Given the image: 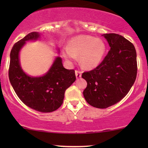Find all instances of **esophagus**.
I'll return each mask as SVG.
<instances>
[{
    "instance_id": "34e87169",
    "label": "esophagus",
    "mask_w": 148,
    "mask_h": 148,
    "mask_svg": "<svg viewBox=\"0 0 148 148\" xmlns=\"http://www.w3.org/2000/svg\"><path fill=\"white\" fill-rule=\"evenodd\" d=\"M75 74H76V76L77 79H79L81 76V74H82V72L81 71L79 70V69H76L75 70Z\"/></svg>"
}]
</instances>
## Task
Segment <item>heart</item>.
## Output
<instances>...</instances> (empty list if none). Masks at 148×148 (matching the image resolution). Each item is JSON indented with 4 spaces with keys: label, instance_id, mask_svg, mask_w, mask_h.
Segmentation results:
<instances>
[{
    "label": "heart",
    "instance_id": "1",
    "mask_svg": "<svg viewBox=\"0 0 148 148\" xmlns=\"http://www.w3.org/2000/svg\"><path fill=\"white\" fill-rule=\"evenodd\" d=\"M106 51V44L102 40L89 35H79L71 40L63 55L69 62L76 60V56H80L83 67L92 69L101 63Z\"/></svg>",
    "mask_w": 148,
    "mask_h": 148
}]
</instances>
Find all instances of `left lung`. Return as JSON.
<instances>
[{"instance_id": "8db88e82", "label": "left lung", "mask_w": 148, "mask_h": 148, "mask_svg": "<svg viewBox=\"0 0 148 148\" xmlns=\"http://www.w3.org/2000/svg\"><path fill=\"white\" fill-rule=\"evenodd\" d=\"M109 51L96 68L82 74L87 81L84 90L86 101L92 106L106 108L127 95L137 75L136 51L132 42L116 33L103 35Z\"/></svg>"}]
</instances>
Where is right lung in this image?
Wrapping results in <instances>:
<instances>
[{"label": "right lung", "mask_w": 148, "mask_h": 148, "mask_svg": "<svg viewBox=\"0 0 148 148\" xmlns=\"http://www.w3.org/2000/svg\"><path fill=\"white\" fill-rule=\"evenodd\" d=\"M40 34L32 32L15 43L10 52L9 79L16 95L27 106L42 113L57 110L63 102L66 90L75 81V71L63 67L56 58L52 67L41 77H31L20 67L18 53L25 42L37 40Z\"/></svg>", "instance_id": "add662e5"}]
</instances>
